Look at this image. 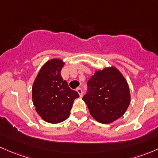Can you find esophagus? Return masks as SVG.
Wrapping results in <instances>:
<instances>
[{"mask_svg": "<svg viewBox=\"0 0 158 158\" xmlns=\"http://www.w3.org/2000/svg\"><path fill=\"white\" fill-rule=\"evenodd\" d=\"M76 92L79 93V94L80 97H82V94H83V92H82V89H80V88H78V89H76Z\"/></svg>", "mask_w": 158, "mask_h": 158, "instance_id": "34e87169", "label": "esophagus"}]
</instances>
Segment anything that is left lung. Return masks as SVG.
<instances>
[{
  "label": "left lung",
  "instance_id": "8db88e82",
  "mask_svg": "<svg viewBox=\"0 0 158 158\" xmlns=\"http://www.w3.org/2000/svg\"><path fill=\"white\" fill-rule=\"evenodd\" d=\"M88 87L82 100L98 122L110 123L125 114L131 99L129 85L115 66L96 71Z\"/></svg>",
  "mask_w": 158,
  "mask_h": 158
}]
</instances>
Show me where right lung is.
<instances>
[{
  "label": "right lung",
  "instance_id": "right-lung-1",
  "mask_svg": "<svg viewBox=\"0 0 158 158\" xmlns=\"http://www.w3.org/2000/svg\"><path fill=\"white\" fill-rule=\"evenodd\" d=\"M64 62L49 60L41 68L32 85V101L39 115L50 123H59L70 114L73 101L79 97L69 89L60 71Z\"/></svg>",
  "mask_w": 158,
  "mask_h": 158
}]
</instances>
